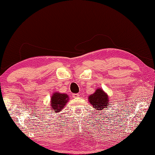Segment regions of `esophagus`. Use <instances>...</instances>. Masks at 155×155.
Returning a JSON list of instances; mask_svg holds the SVG:
<instances>
[{
  "mask_svg": "<svg viewBox=\"0 0 155 155\" xmlns=\"http://www.w3.org/2000/svg\"><path fill=\"white\" fill-rule=\"evenodd\" d=\"M72 97H73L74 98H78V97H79V94H78V93L73 94H72Z\"/></svg>",
  "mask_w": 155,
  "mask_h": 155,
  "instance_id": "34e87169",
  "label": "esophagus"
}]
</instances>
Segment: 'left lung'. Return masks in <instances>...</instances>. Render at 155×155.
Masks as SVG:
<instances>
[{"label":"left lung","mask_w":155,"mask_h":155,"mask_svg":"<svg viewBox=\"0 0 155 155\" xmlns=\"http://www.w3.org/2000/svg\"><path fill=\"white\" fill-rule=\"evenodd\" d=\"M88 100L91 106L98 110L107 109L110 101L108 94L101 88H98L93 94L88 96Z\"/></svg>","instance_id":"obj_1"}]
</instances>
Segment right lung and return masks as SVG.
I'll list each match as a JSON object with an SVG mask.
<instances>
[{
	"instance_id": "obj_1",
	"label": "right lung",
	"mask_w": 155,
	"mask_h": 155,
	"mask_svg": "<svg viewBox=\"0 0 155 155\" xmlns=\"http://www.w3.org/2000/svg\"><path fill=\"white\" fill-rule=\"evenodd\" d=\"M69 100L68 95L65 93L55 92L51 97V109L56 113L61 112Z\"/></svg>"
}]
</instances>
